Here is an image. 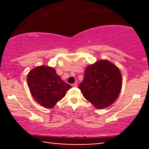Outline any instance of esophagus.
<instances>
[{
	"label": "esophagus",
	"instance_id": "1",
	"mask_svg": "<svg viewBox=\"0 0 149 149\" xmlns=\"http://www.w3.org/2000/svg\"><path fill=\"white\" fill-rule=\"evenodd\" d=\"M71 86L73 87V88H76L78 86V85H77V83H73V84L71 85Z\"/></svg>",
	"mask_w": 149,
	"mask_h": 149
}]
</instances>
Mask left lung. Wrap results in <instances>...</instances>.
<instances>
[{"label":"left lung","instance_id":"left-lung-1","mask_svg":"<svg viewBox=\"0 0 149 149\" xmlns=\"http://www.w3.org/2000/svg\"><path fill=\"white\" fill-rule=\"evenodd\" d=\"M78 88L96 109H105L118 97L122 88V75L115 64L101 59L87 66L83 81Z\"/></svg>","mask_w":149,"mask_h":149}]
</instances>
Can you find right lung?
Wrapping results in <instances>:
<instances>
[{"label":"right lung","mask_w":149,"mask_h":149,"mask_svg":"<svg viewBox=\"0 0 149 149\" xmlns=\"http://www.w3.org/2000/svg\"><path fill=\"white\" fill-rule=\"evenodd\" d=\"M27 83L34 100L47 109L54 107L71 88L61 79L54 68L48 66H39L31 70Z\"/></svg>","instance_id":"1"}]
</instances>
